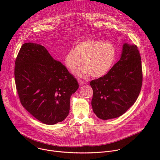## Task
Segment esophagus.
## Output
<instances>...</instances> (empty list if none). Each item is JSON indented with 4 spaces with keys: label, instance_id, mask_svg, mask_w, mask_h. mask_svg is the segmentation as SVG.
Listing matches in <instances>:
<instances>
[{
    "label": "esophagus",
    "instance_id": "esophagus-1",
    "mask_svg": "<svg viewBox=\"0 0 160 160\" xmlns=\"http://www.w3.org/2000/svg\"><path fill=\"white\" fill-rule=\"evenodd\" d=\"M78 83H79V84H80V85H83L85 84L84 81H82V80H78Z\"/></svg>",
    "mask_w": 160,
    "mask_h": 160
}]
</instances>
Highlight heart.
Instances as JSON below:
<instances>
[{"label":"heart","instance_id":"heart-1","mask_svg":"<svg viewBox=\"0 0 160 160\" xmlns=\"http://www.w3.org/2000/svg\"><path fill=\"white\" fill-rule=\"evenodd\" d=\"M116 56L115 46L111 42L88 38L78 43L74 49L68 51L64 58V64L73 73L83 62L85 66L78 69L77 75L83 78L90 75L99 78L111 70Z\"/></svg>","mask_w":160,"mask_h":160}]
</instances>
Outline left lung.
<instances>
[{
  "label": "left lung",
  "instance_id": "1",
  "mask_svg": "<svg viewBox=\"0 0 160 160\" xmlns=\"http://www.w3.org/2000/svg\"><path fill=\"white\" fill-rule=\"evenodd\" d=\"M142 83L141 58L138 47L125 43L120 60L108 73L91 81V102L96 115L102 120L120 117L138 99Z\"/></svg>",
  "mask_w": 160,
  "mask_h": 160
}]
</instances>
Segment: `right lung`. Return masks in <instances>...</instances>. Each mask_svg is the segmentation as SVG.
Returning <instances> with one entry per match:
<instances>
[{
  "label": "right lung",
  "instance_id": "add662e5",
  "mask_svg": "<svg viewBox=\"0 0 160 160\" xmlns=\"http://www.w3.org/2000/svg\"><path fill=\"white\" fill-rule=\"evenodd\" d=\"M14 78L22 106L36 119L54 125L68 117L78 83L43 45L22 44L15 61Z\"/></svg>",
  "mask_w": 160,
  "mask_h": 160
}]
</instances>
